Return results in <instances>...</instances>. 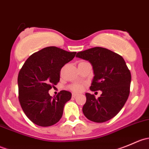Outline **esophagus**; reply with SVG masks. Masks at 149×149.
I'll return each instance as SVG.
<instances>
[{
	"label": "esophagus",
	"mask_w": 149,
	"mask_h": 149,
	"mask_svg": "<svg viewBox=\"0 0 149 149\" xmlns=\"http://www.w3.org/2000/svg\"><path fill=\"white\" fill-rule=\"evenodd\" d=\"M77 95H78V94H76V93H73V94H72V97L75 98V97H76Z\"/></svg>",
	"instance_id": "34e87169"
}]
</instances>
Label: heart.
Masks as SVG:
<instances>
[{"mask_svg": "<svg viewBox=\"0 0 149 149\" xmlns=\"http://www.w3.org/2000/svg\"><path fill=\"white\" fill-rule=\"evenodd\" d=\"M70 89L74 92H80L83 90L84 86L81 84H73L69 86Z\"/></svg>", "mask_w": 149, "mask_h": 149, "instance_id": "heart-1", "label": "heart"}]
</instances>
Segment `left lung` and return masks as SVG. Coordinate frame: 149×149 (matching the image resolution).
I'll use <instances>...</instances> for the list:
<instances>
[{
  "label": "left lung",
  "mask_w": 149,
  "mask_h": 149,
  "mask_svg": "<svg viewBox=\"0 0 149 149\" xmlns=\"http://www.w3.org/2000/svg\"><path fill=\"white\" fill-rule=\"evenodd\" d=\"M76 57L88 61L92 65L94 76L90 89L102 91L98 99L86 93L84 115L95 123L109 120L121 110L130 94L131 74L124 59L100 47L78 52Z\"/></svg>",
  "instance_id": "left-lung-1"
}]
</instances>
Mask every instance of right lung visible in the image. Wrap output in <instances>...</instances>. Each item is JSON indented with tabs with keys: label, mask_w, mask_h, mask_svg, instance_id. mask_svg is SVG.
Listing matches in <instances>:
<instances>
[{
	"label": "right lung",
	"mask_w": 149,
	"mask_h": 149,
	"mask_svg": "<svg viewBox=\"0 0 149 149\" xmlns=\"http://www.w3.org/2000/svg\"><path fill=\"white\" fill-rule=\"evenodd\" d=\"M76 54L47 47L32 54L22 66L18 76L19 100L25 115L34 124L47 127L62 118L71 93L63 90L52 97L48 91L59 82L61 68Z\"/></svg>",
	"instance_id": "add662e5"
}]
</instances>
